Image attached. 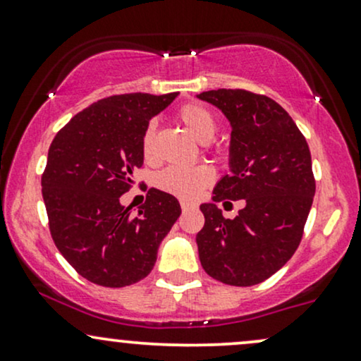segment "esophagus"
<instances>
[{
	"mask_svg": "<svg viewBox=\"0 0 361 361\" xmlns=\"http://www.w3.org/2000/svg\"><path fill=\"white\" fill-rule=\"evenodd\" d=\"M193 207H195L193 203H190V202H185V200H181V210H183V212L190 210V208H193Z\"/></svg>",
	"mask_w": 361,
	"mask_h": 361,
	"instance_id": "34e87169",
	"label": "esophagus"
}]
</instances>
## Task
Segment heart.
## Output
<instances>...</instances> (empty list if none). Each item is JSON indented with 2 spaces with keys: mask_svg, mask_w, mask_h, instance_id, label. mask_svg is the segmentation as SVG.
I'll list each match as a JSON object with an SVG mask.
<instances>
[{
  "mask_svg": "<svg viewBox=\"0 0 361 361\" xmlns=\"http://www.w3.org/2000/svg\"><path fill=\"white\" fill-rule=\"evenodd\" d=\"M178 119L198 141H208L216 131V117L208 107L198 102H188L178 109ZM153 126H147L142 134V156L146 161L153 159ZM215 180L214 168L208 164L195 166H169L158 173L154 183L163 192L175 195L181 200H197L212 181Z\"/></svg>",
  "mask_w": 361,
  "mask_h": 361,
  "instance_id": "heart-1",
  "label": "heart"
}]
</instances>
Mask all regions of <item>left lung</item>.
Listing matches in <instances>:
<instances>
[{
	"mask_svg": "<svg viewBox=\"0 0 361 361\" xmlns=\"http://www.w3.org/2000/svg\"><path fill=\"white\" fill-rule=\"evenodd\" d=\"M197 97L219 107L232 128L230 173L214 188V202L200 205V262L224 284H259L293 257L302 238L316 192L310 146L267 95L219 89ZM225 199L246 202L235 219H225L216 207Z\"/></svg>",
	"mask_w": 361,
	"mask_h": 361,
	"instance_id": "left-lung-1",
	"label": "left lung"
}]
</instances>
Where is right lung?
I'll return each instance as SVG.
<instances>
[{"label":"right lung","mask_w":361,"mask_h":361,"mask_svg":"<svg viewBox=\"0 0 361 361\" xmlns=\"http://www.w3.org/2000/svg\"><path fill=\"white\" fill-rule=\"evenodd\" d=\"M178 92L111 95L75 114L56 133L42 175V195L56 249L82 277L124 288L153 271L158 247L181 214L178 200L151 188L131 215L121 195L142 166L149 119Z\"/></svg>","instance_id":"add662e5"}]
</instances>
